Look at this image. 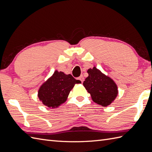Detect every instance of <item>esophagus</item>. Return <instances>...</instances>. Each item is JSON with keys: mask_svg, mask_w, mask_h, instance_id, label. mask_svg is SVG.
<instances>
[{"mask_svg": "<svg viewBox=\"0 0 152 152\" xmlns=\"http://www.w3.org/2000/svg\"><path fill=\"white\" fill-rule=\"evenodd\" d=\"M78 80L81 81V83H83V81H84V77H83V76H80L78 77Z\"/></svg>", "mask_w": 152, "mask_h": 152, "instance_id": "1", "label": "esophagus"}]
</instances>
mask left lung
<instances>
[{"label":"left lung","mask_w":152,"mask_h":152,"mask_svg":"<svg viewBox=\"0 0 152 152\" xmlns=\"http://www.w3.org/2000/svg\"><path fill=\"white\" fill-rule=\"evenodd\" d=\"M87 72L88 76L83 84L91 94L93 102L103 107L109 105L118 94L116 84L95 67L89 69Z\"/></svg>","instance_id":"1"}]
</instances>
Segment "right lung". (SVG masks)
I'll return each mask as SVG.
<instances>
[{"instance_id":"obj_1","label":"right lung","mask_w":152,"mask_h":152,"mask_svg":"<svg viewBox=\"0 0 152 152\" xmlns=\"http://www.w3.org/2000/svg\"><path fill=\"white\" fill-rule=\"evenodd\" d=\"M76 83H81V81L71 75L56 71L40 87L38 96L47 107L56 108L67 100L70 91Z\"/></svg>"}]
</instances>
